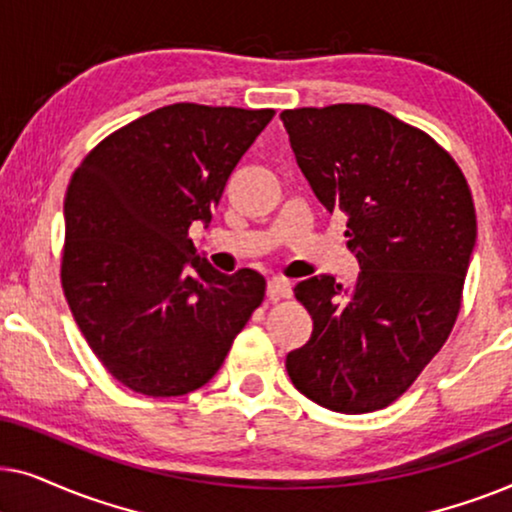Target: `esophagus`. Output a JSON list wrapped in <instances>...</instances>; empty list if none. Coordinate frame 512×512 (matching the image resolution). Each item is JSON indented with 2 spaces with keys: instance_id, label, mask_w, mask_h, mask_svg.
<instances>
[{
  "instance_id": "obj_1",
  "label": "esophagus",
  "mask_w": 512,
  "mask_h": 512,
  "mask_svg": "<svg viewBox=\"0 0 512 512\" xmlns=\"http://www.w3.org/2000/svg\"><path fill=\"white\" fill-rule=\"evenodd\" d=\"M293 293V284L284 277H272L268 279V298L270 300H279V298H291Z\"/></svg>"
}]
</instances>
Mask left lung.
Returning a JSON list of instances; mask_svg holds the SVG:
<instances>
[{"label": "left lung", "instance_id": "1", "mask_svg": "<svg viewBox=\"0 0 512 512\" xmlns=\"http://www.w3.org/2000/svg\"><path fill=\"white\" fill-rule=\"evenodd\" d=\"M279 118L314 195L347 216V247L361 268L349 289L331 275L293 289L314 328L286 370L321 408L382 410L457 321L478 233L471 188L443 146L384 109L331 104Z\"/></svg>", "mask_w": 512, "mask_h": 512}]
</instances>
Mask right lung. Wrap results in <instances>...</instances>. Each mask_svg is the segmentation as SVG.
I'll use <instances>...</instances> for the list:
<instances>
[{"label":"right lung","mask_w":512,"mask_h":512,"mask_svg":"<svg viewBox=\"0 0 512 512\" xmlns=\"http://www.w3.org/2000/svg\"><path fill=\"white\" fill-rule=\"evenodd\" d=\"M272 116L170 104L116 130L76 167L62 289L83 338L123 387L153 398L200 389L263 303V275L214 270L188 228L209 223Z\"/></svg>","instance_id":"obj_1"}]
</instances>
